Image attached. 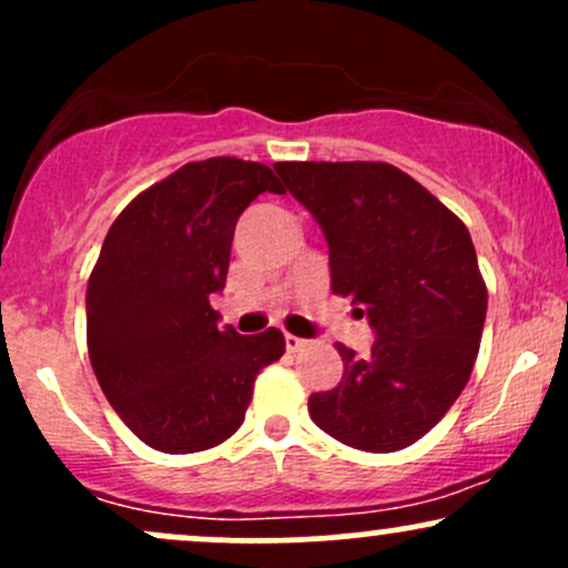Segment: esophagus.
Here are the masks:
<instances>
[{
  "label": "esophagus",
  "mask_w": 568,
  "mask_h": 568,
  "mask_svg": "<svg viewBox=\"0 0 568 568\" xmlns=\"http://www.w3.org/2000/svg\"><path fill=\"white\" fill-rule=\"evenodd\" d=\"M306 347V338H298V336H293V334H285V349L288 352H298V349H304Z\"/></svg>",
  "instance_id": "1"
}]
</instances>
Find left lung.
I'll return each instance as SVG.
<instances>
[{"mask_svg": "<svg viewBox=\"0 0 568 568\" xmlns=\"http://www.w3.org/2000/svg\"><path fill=\"white\" fill-rule=\"evenodd\" d=\"M328 240L331 291L376 331L371 355L336 344L344 376L310 395L331 438L371 454L410 446L470 382L488 291L456 213L389 162H275Z\"/></svg>", "mask_w": 568, "mask_h": 568, "instance_id": "8db88e82", "label": "left lung"}]
</instances>
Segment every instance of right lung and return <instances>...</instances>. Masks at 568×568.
Returning <instances> with one entry per match:
<instances>
[{
  "label": "right lung",
  "mask_w": 568,
  "mask_h": 568,
  "mask_svg": "<svg viewBox=\"0 0 568 568\" xmlns=\"http://www.w3.org/2000/svg\"><path fill=\"white\" fill-rule=\"evenodd\" d=\"M262 192L283 194L262 162L211 158L143 189L103 240L88 280V355L135 438L194 454L237 433L258 371L283 357L277 328H219L234 224Z\"/></svg>",
  "instance_id": "right-lung-1"
}]
</instances>
